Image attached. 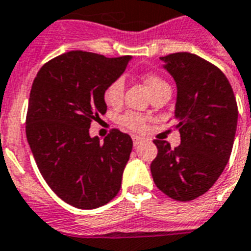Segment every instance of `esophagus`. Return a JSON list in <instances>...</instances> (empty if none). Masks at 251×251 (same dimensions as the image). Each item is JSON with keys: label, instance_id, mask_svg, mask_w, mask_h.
I'll return each instance as SVG.
<instances>
[{"label": "esophagus", "instance_id": "esophagus-1", "mask_svg": "<svg viewBox=\"0 0 251 251\" xmlns=\"http://www.w3.org/2000/svg\"><path fill=\"white\" fill-rule=\"evenodd\" d=\"M133 145L137 147V146H139L142 143V138L141 137H138V135H133Z\"/></svg>", "mask_w": 251, "mask_h": 251}]
</instances>
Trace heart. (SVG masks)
I'll return each instance as SVG.
<instances>
[{
    "instance_id": "obj_1",
    "label": "heart",
    "mask_w": 251,
    "mask_h": 251,
    "mask_svg": "<svg viewBox=\"0 0 251 251\" xmlns=\"http://www.w3.org/2000/svg\"><path fill=\"white\" fill-rule=\"evenodd\" d=\"M145 82L147 88H149L150 94L153 92V91L159 90V88H163V87H169L164 80L156 75H149L146 78ZM124 92H125V79H124V76H118L112 83L108 84V87L105 88L104 100H105L108 105H120L122 99H124ZM120 124L126 129L133 130V131H142L146 126L145 117L142 114L134 113V112H129V113H125L124 116H121L120 117Z\"/></svg>"
}]
</instances>
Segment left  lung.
I'll list each match as a JSON object with an SVG mask.
<instances>
[{
  "label": "left lung",
  "instance_id": "left-lung-1",
  "mask_svg": "<svg viewBox=\"0 0 251 251\" xmlns=\"http://www.w3.org/2000/svg\"><path fill=\"white\" fill-rule=\"evenodd\" d=\"M175 79L176 129L181 145L153 141V182L168 197L186 202L208 191L229 160L238 109L232 86L220 69L187 52L160 57Z\"/></svg>",
  "mask_w": 251,
  "mask_h": 251
}]
</instances>
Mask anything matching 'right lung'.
<instances>
[{"label": "right lung", "instance_id": "add662e5", "mask_svg": "<svg viewBox=\"0 0 251 251\" xmlns=\"http://www.w3.org/2000/svg\"><path fill=\"white\" fill-rule=\"evenodd\" d=\"M130 61L72 50L47 62L32 83L25 121L29 149L49 187L80 210L104 206L121 187L131 138L113 130L100 142L90 126L105 114L104 91Z\"/></svg>", "mask_w": 251, "mask_h": 251}]
</instances>
